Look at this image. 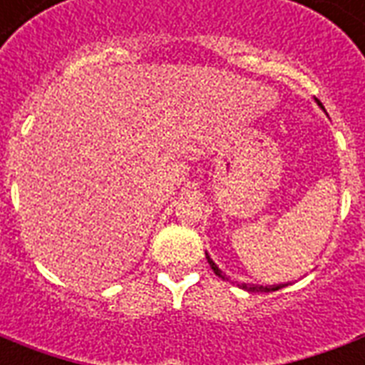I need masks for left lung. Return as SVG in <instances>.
Listing matches in <instances>:
<instances>
[{
  "label": "left lung",
  "instance_id": "left-lung-1",
  "mask_svg": "<svg viewBox=\"0 0 365 365\" xmlns=\"http://www.w3.org/2000/svg\"><path fill=\"white\" fill-rule=\"evenodd\" d=\"M315 102H317V104H319L321 106V102L317 98H315ZM323 108V106H321ZM205 255H207V261H209V265H210V269H212V271H215V274H217V277H220V279L222 280H226V274H224L222 271H220V269H218V265L217 263H215V261H212V259H210V255L209 253H205ZM284 286H288V284H271V286H263V284H240V288H242V290H245V292H274V290H280V288H284Z\"/></svg>",
  "mask_w": 365,
  "mask_h": 365
}]
</instances>
